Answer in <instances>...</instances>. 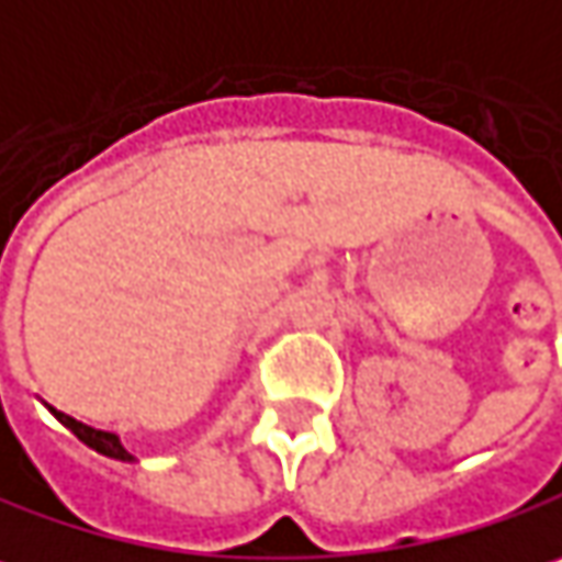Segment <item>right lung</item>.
Listing matches in <instances>:
<instances>
[{
    "label": "right lung",
    "mask_w": 562,
    "mask_h": 562,
    "mask_svg": "<svg viewBox=\"0 0 562 562\" xmlns=\"http://www.w3.org/2000/svg\"><path fill=\"white\" fill-rule=\"evenodd\" d=\"M50 411H53V416H56L63 426H69V429H72V432H76V436H79V439H82L88 448H94V451H101V454H108V458H116V461H133V454L120 446V439H116L114 432H104V429L85 426V423H79L76 416L56 411V407H50Z\"/></svg>",
    "instance_id": "add662e5"
}]
</instances>
